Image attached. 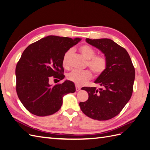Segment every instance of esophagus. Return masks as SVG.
I'll return each instance as SVG.
<instances>
[{"label":"esophagus","mask_w":150,"mask_h":150,"mask_svg":"<svg viewBox=\"0 0 150 150\" xmlns=\"http://www.w3.org/2000/svg\"><path fill=\"white\" fill-rule=\"evenodd\" d=\"M80 89H81V88H80V87H79L78 86L76 85V90L77 91H79V90H80Z\"/></svg>","instance_id":"obj_1"}]
</instances>
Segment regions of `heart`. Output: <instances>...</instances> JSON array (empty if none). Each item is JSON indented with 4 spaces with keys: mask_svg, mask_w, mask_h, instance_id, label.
Masks as SVG:
<instances>
[{
    "mask_svg": "<svg viewBox=\"0 0 150 150\" xmlns=\"http://www.w3.org/2000/svg\"><path fill=\"white\" fill-rule=\"evenodd\" d=\"M79 50L83 57L88 60L87 65L95 75L99 76L105 71L108 65L107 59L103 55L95 56V50L88 45H83L79 48ZM72 53V50L69 49L63 56L62 64L66 69L69 66V60ZM92 76L91 72L89 70H74L67 75V78L77 86H81L85 84L91 79Z\"/></svg>",
    "mask_w": 150,
    "mask_h": 150,
    "instance_id": "obj_1",
    "label": "heart"
}]
</instances>
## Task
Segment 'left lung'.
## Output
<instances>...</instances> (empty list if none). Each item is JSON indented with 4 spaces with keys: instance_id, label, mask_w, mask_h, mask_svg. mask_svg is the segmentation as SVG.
Here are the masks:
<instances>
[{
    "instance_id": "obj_1",
    "label": "left lung",
    "mask_w": 150,
    "mask_h": 150,
    "mask_svg": "<svg viewBox=\"0 0 150 150\" xmlns=\"http://www.w3.org/2000/svg\"><path fill=\"white\" fill-rule=\"evenodd\" d=\"M90 45L104 54L108 65L94 83L102 88L83 87L88 99L80 102L81 110L91 118L104 121L112 118L121 111L130 99L133 91L135 70L126 50L110 39H86Z\"/></svg>"
}]
</instances>
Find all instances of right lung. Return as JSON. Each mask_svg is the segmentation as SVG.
<instances>
[{
	"instance_id": "1",
	"label": "right lung",
	"mask_w": 150,
	"mask_h": 150,
	"mask_svg": "<svg viewBox=\"0 0 150 150\" xmlns=\"http://www.w3.org/2000/svg\"><path fill=\"white\" fill-rule=\"evenodd\" d=\"M81 40L49 35L24 50L16 68V91L22 104L32 114L53 115L60 110L62 97L76 91L72 81L52 86L49 81L52 76L59 80L64 78L63 56Z\"/></svg>"
}]
</instances>
